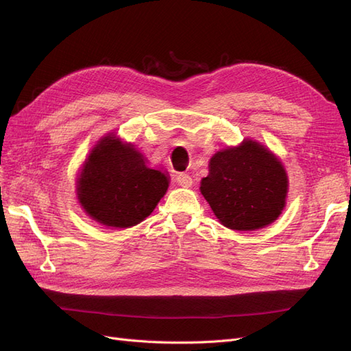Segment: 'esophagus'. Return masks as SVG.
Returning <instances> with one entry per match:
<instances>
[{"mask_svg":"<svg viewBox=\"0 0 351 351\" xmlns=\"http://www.w3.org/2000/svg\"><path fill=\"white\" fill-rule=\"evenodd\" d=\"M177 183L182 186V187H192V184H193V180H192V177H190L189 174H178L177 176Z\"/></svg>","mask_w":351,"mask_h":351,"instance_id":"esophagus-1","label":"esophagus"}]
</instances>
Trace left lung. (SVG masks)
Masks as SVG:
<instances>
[{
  "label": "left lung",
  "instance_id": "8db88e82",
  "mask_svg": "<svg viewBox=\"0 0 351 351\" xmlns=\"http://www.w3.org/2000/svg\"><path fill=\"white\" fill-rule=\"evenodd\" d=\"M285 169L267 147L244 141L210 158L200 192L222 226L250 231L271 224L285 205Z\"/></svg>",
  "mask_w": 351,
  "mask_h": 351
}]
</instances>
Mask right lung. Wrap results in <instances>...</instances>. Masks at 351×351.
Returning a JSON list of instances; mask_svg holds the SVG:
<instances>
[{
  "label": "right lung",
  "instance_id": "add662e5",
  "mask_svg": "<svg viewBox=\"0 0 351 351\" xmlns=\"http://www.w3.org/2000/svg\"><path fill=\"white\" fill-rule=\"evenodd\" d=\"M168 183L169 177L162 168H151L132 145L108 136L93 147L84 162L77 195L95 221L127 228L151 215Z\"/></svg>",
  "mask_w": 351,
  "mask_h": 351
}]
</instances>
